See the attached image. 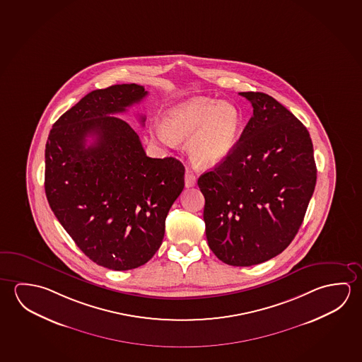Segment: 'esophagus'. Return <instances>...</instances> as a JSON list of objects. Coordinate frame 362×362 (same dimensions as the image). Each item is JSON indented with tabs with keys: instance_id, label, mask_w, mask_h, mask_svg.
<instances>
[{
	"instance_id": "esophagus-1",
	"label": "esophagus",
	"mask_w": 362,
	"mask_h": 362,
	"mask_svg": "<svg viewBox=\"0 0 362 362\" xmlns=\"http://www.w3.org/2000/svg\"><path fill=\"white\" fill-rule=\"evenodd\" d=\"M184 182H185V187H187V188H189V187H194L197 183L196 175H194L193 173L190 172V170H187Z\"/></svg>"
}]
</instances>
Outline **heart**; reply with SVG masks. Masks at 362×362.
Returning a JSON list of instances; mask_svg holds the SVG:
<instances>
[{"label":"heart","instance_id":"b5f03b06","mask_svg":"<svg viewBox=\"0 0 362 362\" xmlns=\"http://www.w3.org/2000/svg\"><path fill=\"white\" fill-rule=\"evenodd\" d=\"M241 124L243 117L238 107L199 97L168 113L158 136L166 144L189 138L187 150L192 160L198 165H214L231 154Z\"/></svg>","mask_w":362,"mask_h":362}]
</instances>
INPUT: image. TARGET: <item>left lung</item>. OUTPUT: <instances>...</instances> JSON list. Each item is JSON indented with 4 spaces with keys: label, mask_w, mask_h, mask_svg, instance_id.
Listing matches in <instances>:
<instances>
[{
    "label": "left lung",
    "mask_w": 362,
    "mask_h": 362,
    "mask_svg": "<svg viewBox=\"0 0 362 362\" xmlns=\"http://www.w3.org/2000/svg\"><path fill=\"white\" fill-rule=\"evenodd\" d=\"M254 115L235 148L198 179L208 245L219 260L251 267L283 252L313 196L317 168L305 126L272 95L241 92Z\"/></svg>",
    "instance_id": "8db88e82"
}]
</instances>
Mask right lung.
<instances>
[{
    "mask_svg": "<svg viewBox=\"0 0 362 362\" xmlns=\"http://www.w3.org/2000/svg\"><path fill=\"white\" fill-rule=\"evenodd\" d=\"M146 95L135 83L92 90L60 116L45 146V194L55 217L84 255L117 272L155 255L184 188L183 164L146 156L130 124L112 116Z\"/></svg>",
    "mask_w": 362,
    "mask_h": 362,
    "instance_id": "right-lung-1",
    "label": "right lung"
}]
</instances>
